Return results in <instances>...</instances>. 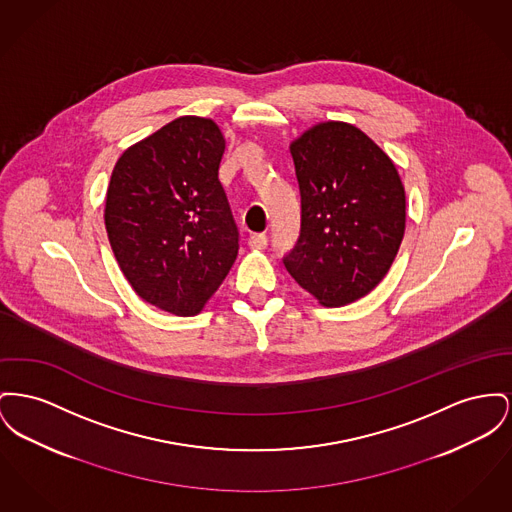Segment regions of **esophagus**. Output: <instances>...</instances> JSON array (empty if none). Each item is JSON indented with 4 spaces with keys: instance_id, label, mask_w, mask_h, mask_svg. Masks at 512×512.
Segmentation results:
<instances>
[{
    "instance_id": "esophagus-1",
    "label": "esophagus",
    "mask_w": 512,
    "mask_h": 512,
    "mask_svg": "<svg viewBox=\"0 0 512 512\" xmlns=\"http://www.w3.org/2000/svg\"><path fill=\"white\" fill-rule=\"evenodd\" d=\"M247 243H249L251 249H265L267 243H269V238H267V234H253V236H249Z\"/></svg>"
}]
</instances>
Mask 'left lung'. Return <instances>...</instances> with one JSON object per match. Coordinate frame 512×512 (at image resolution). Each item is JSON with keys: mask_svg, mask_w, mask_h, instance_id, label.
I'll list each match as a JSON object with an SVG mask.
<instances>
[{"mask_svg": "<svg viewBox=\"0 0 512 512\" xmlns=\"http://www.w3.org/2000/svg\"><path fill=\"white\" fill-rule=\"evenodd\" d=\"M301 230L284 257L292 278L325 307L367 296L391 269L406 230V193L389 154L346 121L292 141Z\"/></svg>", "mask_w": 512, "mask_h": 512, "instance_id": "8db88e82", "label": "left lung"}]
</instances>
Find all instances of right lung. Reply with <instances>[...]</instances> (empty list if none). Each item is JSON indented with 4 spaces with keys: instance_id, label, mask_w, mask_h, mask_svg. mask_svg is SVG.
<instances>
[{
    "instance_id": "right-lung-1",
    "label": "right lung",
    "mask_w": 512,
    "mask_h": 512,
    "mask_svg": "<svg viewBox=\"0 0 512 512\" xmlns=\"http://www.w3.org/2000/svg\"><path fill=\"white\" fill-rule=\"evenodd\" d=\"M220 127L181 116L131 145L114 166L104 207L108 240L139 298L197 315L238 257V226L218 166Z\"/></svg>"
}]
</instances>
